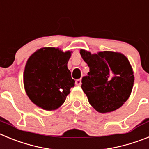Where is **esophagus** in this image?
<instances>
[{
	"label": "esophagus",
	"instance_id": "1",
	"mask_svg": "<svg viewBox=\"0 0 149 149\" xmlns=\"http://www.w3.org/2000/svg\"><path fill=\"white\" fill-rule=\"evenodd\" d=\"M75 84L77 86H81V79H77L75 81Z\"/></svg>",
	"mask_w": 149,
	"mask_h": 149
}]
</instances>
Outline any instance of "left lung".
Listing matches in <instances>:
<instances>
[{"instance_id": "left-lung-1", "label": "left lung", "mask_w": 149, "mask_h": 149, "mask_svg": "<svg viewBox=\"0 0 149 149\" xmlns=\"http://www.w3.org/2000/svg\"><path fill=\"white\" fill-rule=\"evenodd\" d=\"M80 54L89 67L81 85L89 104L101 113L121 107L134 86V72L128 59L122 54L109 51L91 54L81 49Z\"/></svg>"}]
</instances>
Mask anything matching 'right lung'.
Masks as SVG:
<instances>
[{
  "label": "right lung",
  "instance_id": "right-lung-1",
  "mask_svg": "<svg viewBox=\"0 0 149 149\" xmlns=\"http://www.w3.org/2000/svg\"><path fill=\"white\" fill-rule=\"evenodd\" d=\"M72 51L45 47L27 60L24 86L33 103L45 110L58 109L74 86L67 64Z\"/></svg>",
  "mask_w": 149,
  "mask_h": 149
}]
</instances>
